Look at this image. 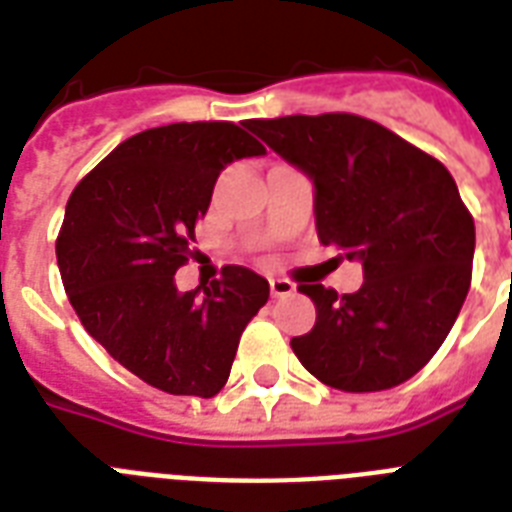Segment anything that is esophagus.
I'll return each mask as SVG.
<instances>
[{"instance_id": "obj_1", "label": "esophagus", "mask_w": 512, "mask_h": 512, "mask_svg": "<svg viewBox=\"0 0 512 512\" xmlns=\"http://www.w3.org/2000/svg\"><path fill=\"white\" fill-rule=\"evenodd\" d=\"M295 292V284L287 279H271V295L273 297H289Z\"/></svg>"}]
</instances>
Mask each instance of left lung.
Here are the masks:
<instances>
[{"label":"left lung","instance_id":"1","mask_svg":"<svg viewBox=\"0 0 512 512\" xmlns=\"http://www.w3.org/2000/svg\"><path fill=\"white\" fill-rule=\"evenodd\" d=\"M247 127L313 180L321 244L364 268L353 295L297 287L316 303L311 332L292 337L300 364L345 393L414 377L441 348L470 289L476 225L454 177L356 114L249 119Z\"/></svg>","mask_w":512,"mask_h":512}]
</instances>
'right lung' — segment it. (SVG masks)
<instances>
[{
    "label": "right lung",
    "instance_id": "obj_1",
    "mask_svg": "<svg viewBox=\"0 0 512 512\" xmlns=\"http://www.w3.org/2000/svg\"><path fill=\"white\" fill-rule=\"evenodd\" d=\"M263 154L233 122L167 124L119 143L68 199L55 241L68 300L92 340L164 393L217 396L268 303V281L244 265L204 292L175 287L220 170Z\"/></svg>",
    "mask_w": 512,
    "mask_h": 512
}]
</instances>
